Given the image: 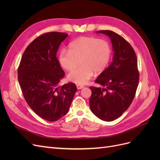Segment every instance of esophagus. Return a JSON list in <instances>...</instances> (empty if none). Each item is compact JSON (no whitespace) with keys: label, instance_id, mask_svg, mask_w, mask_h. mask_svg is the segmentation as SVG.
<instances>
[{"label":"esophagus","instance_id":"obj_1","mask_svg":"<svg viewBox=\"0 0 160 160\" xmlns=\"http://www.w3.org/2000/svg\"><path fill=\"white\" fill-rule=\"evenodd\" d=\"M84 88V86L83 85H77V88L78 89H82V88Z\"/></svg>","mask_w":160,"mask_h":160}]
</instances>
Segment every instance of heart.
Masks as SVG:
<instances>
[{
    "instance_id": "obj_1",
    "label": "heart",
    "mask_w": 160,
    "mask_h": 160,
    "mask_svg": "<svg viewBox=\"0 0 160 160\" xmlns=\"http://www.w3.org/2000/svg\"><path fill=\"white\" fill-rule=\"evenodd\" d=\"M111 55L109 42L91 37H82L70 43L69 51L60 52L59 61L66 71H72L80 61L82 65L67 76L77 84H85L95 73L103 72L108 67Z\"/></svg>"
}]
</instances>
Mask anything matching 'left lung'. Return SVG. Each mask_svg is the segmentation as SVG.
Segmentation results:
<instances>
[{
    "label": "left lung",
    "instance_id": "left-lung-1",
    "mask_svg": "<svg viewBox=\"0 0 160 160\" xmlns=\"http://www.w3.org/2000/svg\"><path fill=\"white\" fill-rule=\"evenodd\" d=\"M109 37L114 55L111 65L99 75L95 83L103 88L90 87L89 106L101 120L119 118L133 101L139 83L136 54L129 43L111 31H98Z\"/></svg>",
    "mask_w": 160,
    "mask_h": 160
}]
</instances>
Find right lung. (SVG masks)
I'll return each mask as SVG.
<instances>
[{
  "mask_svg": "<svg viewBox=\"0 0 160 160\" xmlns=\"http://www.w3.org/2000/svg\"><path fill=\"white\" fill-rule=\"evenodd\" d=\"M67 36L50 32L38 37L27 47L18 68V80L27 103L49 122H55L67 114L77 91L73 83L58 85L65 72L57 52Z\"/></svg>",
  "mask_w": 160,
  "mask_h": 160,
  "instance_id": "add662e5",
  "label": "right lung"
}]
</instances>
